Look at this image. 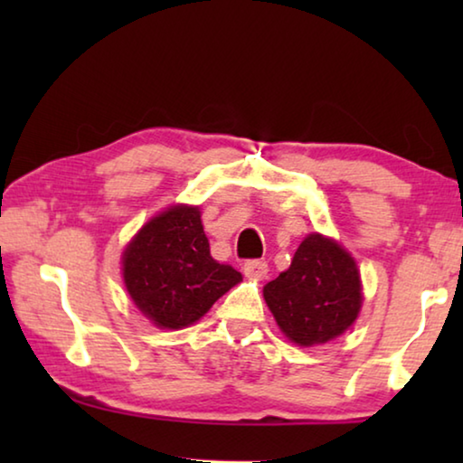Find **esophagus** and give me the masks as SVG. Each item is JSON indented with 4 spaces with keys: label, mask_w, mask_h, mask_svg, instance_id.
I'll return each mask as SVG.
<instances>
[{
    "label": "esophagus",
    "mask_w": 463,
    "mask_h": 463,
    "mask_svg": "<svg viewBox=\"0 0 463 463\" xmlns=\"http://www.w3.org/2000/svg\"><path fill=\"white\" fill-rule=\"evenodd\" d=\"M242 271H245V276L250 278V279H263L265 276H268L269 268H268V263H265V261L250 260V261L242 265Z\"/></svg>",
    "instance_id": "obj_1"
}]
</instances>
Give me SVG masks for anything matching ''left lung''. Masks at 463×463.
I'll return each instance as SVG.
<instances>
[{"label": "left lung", "mask_w": 463, "mask_h": 463, "mask_svg": "<svg viewBox=\"0 0 463 463\" xmlns=\"http://www.w3.org/2000/svg\"><path fill=\"white\" fill-rule=\"evenodd\" d=\"M273 318L300 347L343 335L362 310V279L354 257L339 242L312 232L300 242L292 265L263 288Z\"/></svg>", "instance_id": "obj_1"}]
</instances>
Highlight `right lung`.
<instances>
[{
  "mask_svg": "<svg viewBox=\"0 0 463 463\" xmlns=\"http://www.w3.org/2000/svg\"><path fill=\"white\" fill-rule=\"evenodd\" d=\"M122 276L132 302L159 328L200 320L242 279L210 255L200 208L177 206L153 216L122 253Z\"/></svg>",
  "mask_w": 463,
  "mask_h": 463,
  "instance_id": "1",
  "label": "right lung"
}]
</instances>
